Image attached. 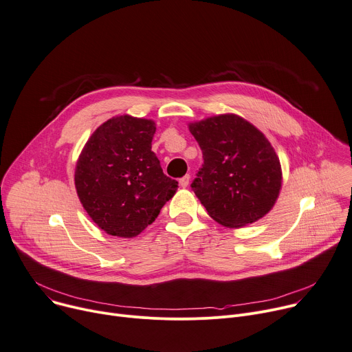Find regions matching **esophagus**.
<instances>
[{"label":"esophagus","instance_id":"1","mask_svg":"<svg viewBox=\"0 0 352 352\" xmlns=\"http://www.w3.org/2000/svg\"><path fill=\"white\" fill-rule=\"evenodd\" d=\"M189 181H190V177L186 174L185 177H182V178L179 179V185H181L182 188H186V186L189 185Z\"/></svg>","mask_w":352,"mask_h":352}]
</instances>
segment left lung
Wrapping results in <instances>:
<instances>
[{"label": "left lung", "instance_id": "obj_1", "mask_svg": "<svg viewBox=\"0 0 352 352\" xmlns=\"http://www.w3.org/2000/svg\"><path fill=\"white\" fill-rule=\"evenodd\" d=\"M204 154L192 189L219 225L239 229L264 217L282 186L279 157L265 135L234 113L188 124Z\"/></svg>", "mask_w": 352, "mask_h": 352}]
</instances>
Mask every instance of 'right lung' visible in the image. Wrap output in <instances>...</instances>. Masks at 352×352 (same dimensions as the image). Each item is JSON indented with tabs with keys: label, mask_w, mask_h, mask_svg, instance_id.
Masks as SVG:
<instances>
[{
	"label": "right lung",
	"mask_w": 352,
	"mask_h": 352,
	"mask_svg": "<svg viewBox=\"0 0 352 352\" xmlns=\"http://www.w3.org/2000/svg\"><path fill=\"white\" fill-rule=\"evenodd\" d=\"M155 123L119 115L97 127L74 173L78 199L109 236L132 239L157 219L178 188L151 151Z\"/></svg>",
	"instance_id": "add662e5"
}]
</instances>
